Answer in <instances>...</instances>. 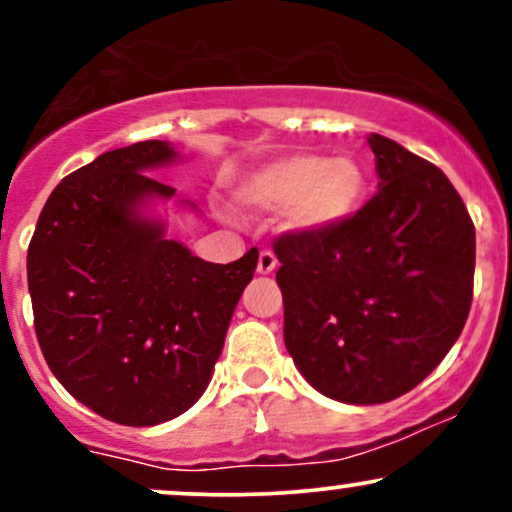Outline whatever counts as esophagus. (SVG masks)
Wrapping results in <instances>:
<instances>
[{"mask_svg":"<svg viewBox=\"0 0 512 512\" xmlns=\"http://www.w3.org/2000/svg\"><path fill=\"white\" fill-rule=\"evenodd\" d=\"M276 257H274V252L272 250H262L260 252V260H257V272L260 274H272L274 269H276Z\"/></svg>","mask_w":512,"mask_h":512,"instance_id":"obj_1","label":"esophagus"}]
</instances>
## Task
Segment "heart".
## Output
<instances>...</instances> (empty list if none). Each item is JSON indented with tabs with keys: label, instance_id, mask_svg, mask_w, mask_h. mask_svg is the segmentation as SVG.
I'll list each match as a JSON object with an SVG mask.
<instances>
[{
	"label": "heart",
	"instance_id": "1",
	"mask_svg": "<svg viewBox=\"0 0 512 512\" xmlns=\"http://www.w3.org/2000/svg\"><path fill=\"white\" fill-rule=\"evenodd\" d=\"M368 195L366 168L351 156L291 154L252 170L233 197L257 214L281 211L291 233H327L358 214Z\"/></svg>",
	"mask_w": 512,
	"mask_h": 512
}]
</instances>
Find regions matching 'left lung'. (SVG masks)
<instances>
[{
  "label": "left lung",
  "instance_id": "8db88e82",
  "mask_svg": "<svg viewBox=\"0 0 512 512\" xmlns=\"http://www.w3.org/2000/svg\"><path fill=\"white\" fill-rule=\"evenodd\" d=\"M378 192L344 226L274 243L284 342L317 392L402 397L443 361L472 305L474 223L433 163L370 134Z\"/></svg>",
  "mask_w": 512,
  "mask_h": 512
}]
</instances>
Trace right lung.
Instances as JSON below:
<instances>
[{"mask_svg":"<svg viewBox=\"0 0 512 512\" xmlns=\"http://www.w3.org/2000/svg\"><path fill=\"white\" fill-rule=\"evenodd\" d=\"M168 142L105 151L74 170L40 211L28 291L45 361L69 395L122 426L175 419L207 390L257 250L204 262L149 216L175 190L146 175Z\"/></svg>","mask_w":512,"mask_h":512,"instance_id":"add662e5","label":"right lung"}]
</instances>
